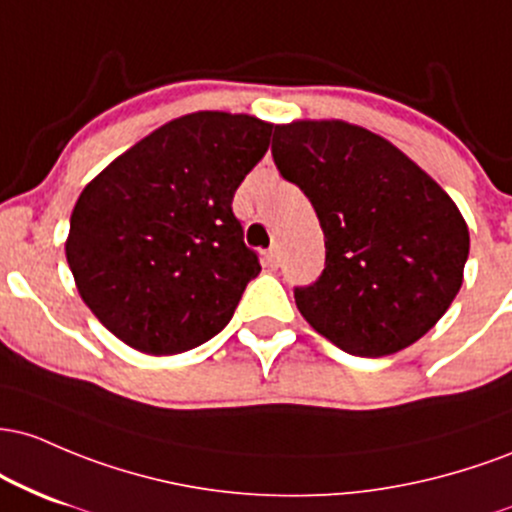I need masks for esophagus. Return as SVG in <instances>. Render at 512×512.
Here are the masks:
<instances>
[{
  "instance_id": "esophagus-1",
  "label": "esophagus",
  "mask_w": 512,
  "mask_h": 512,
  "mask_svg": "<svg viewBox=\"0 0 512 512\" xmlns=\"http://www.w3.org/2000/svg\"><path fill=\"white\" fill-rule=\"evenodd\" d=\"M263 263H266L271 271H273V268L280 266V254H278V249H275V246H273V249H268L266 254H263Z\"/></svg>"
}]
</instances>
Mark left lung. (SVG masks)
<instances>
[{
  "instance_id": "left-lung-1",
  "label": "left lung",
  "mask_w": 512,
  "mask_h": 512,
  "mask_svg": "<svg viewBox=\"0 0 512 512\" xmlns=\"http://www.w3.org/2000/svg\"><path fill=\"white\" fill-rule=\"evenodd\" d=\"M273 159L324 229V273L295 287L309 326L360 358L426 336L457 297L469 256L455 200L399 147L346 120L275 125Z\"/></svg>"
}]
</instances>
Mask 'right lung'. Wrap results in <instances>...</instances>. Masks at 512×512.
I'll return each instance as SVG.
<instances>
[{"mask_svg": "<svg viewBox=\"0 0 512 512\" xmlns=\"http://www.w3.org/2000/svg\"><path fill=\"white\" fill-rule=\"evenodd\" d=\"M273 123L198 111L149 132L84 186L65 254L94 317L130 348L174 355L232 319L258 256L232 212Z\"/></svg>", "mask_w": 512, "mask_h": 512, "instance_id": "right-lung-1", "label": "right lung"}]
</instances>
